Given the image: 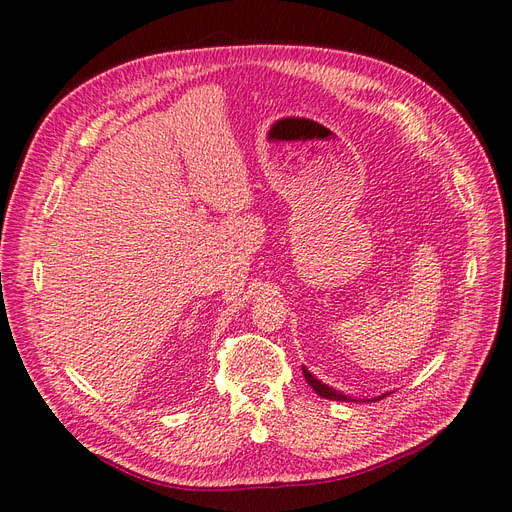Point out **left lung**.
Masks as SVG:
<instances>
[{
	"mask_svg": "<svg viewBox=\"0 0 512 512\" xmlns=\"http://www.w3.org/2000/svg\"><path fill=\"white\" fill-rule=\"evenodd\" d=\"M302 373H304L306 382H309V386L319 394V397H326V399H332V401H349V397H345V394H341V392H337V390H332V388L326 386V384H321L319 379L313 377L304 367H302Z\"/></svg>",
	"mask_w": 512,
	"mask_h": 512,
	"instance_id": "obj_1",
	"label": "left lung"
}]
</instances>
